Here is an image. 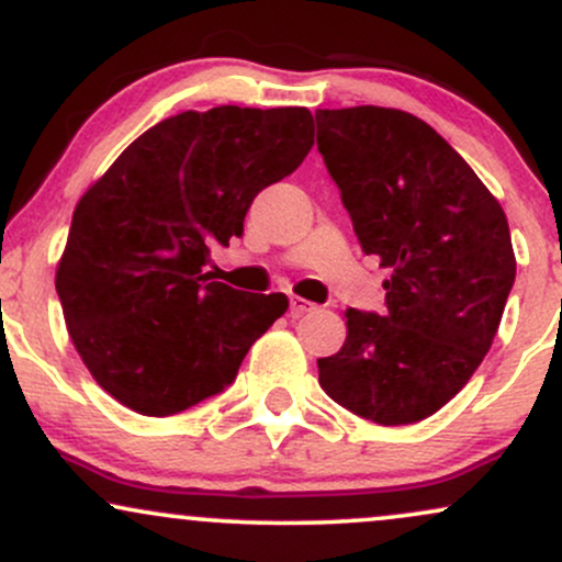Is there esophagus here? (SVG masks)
<instances>
[{
  "mask_svg": "<svg viewBox=\"0 0 562 562\" xmlns=\"http://www.w3.org/2000/svg\"><path fill=\"white\" fill-rule=\"evenodd\" d=\"M314 303L312 301H306V299H299V295H293V299H290V317H303V314L306 312H314Z\"/></svg>",
  "mask_w": 562,
  "mask_h": 562,
  "instance_id": "obj_1",
  "label": "esophagus"
}]
</instances>
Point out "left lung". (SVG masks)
<instances>
[{
    "mask_svg": "<svg viewBox=\"0 0 562 562\" xmlns=\"http://www.w3.org/2000/svg\"><path fill=\"white\" fill-rule=\"evenodd\" d=\"M317 147L367 256L391 269L385 312L348 308L346 344L317 359L333 402L409 425L465 389L515 282L507 216L436 128L396 108L317 111Z\"/></svg>",
    "mask_w": 562,
    "mask_h": 562,
    "instance_id": "left-lung-1",
    "label": "left lung"
}]
</instances>
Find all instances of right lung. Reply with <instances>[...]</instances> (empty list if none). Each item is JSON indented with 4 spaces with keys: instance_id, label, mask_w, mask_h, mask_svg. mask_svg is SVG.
<instances>
[{
    "instance_id": "right-lung-1",
    "label": "right lung",
    "mask_w": 562,
    "mask_h": 562,
    "mask_svg": "<svg viewBox=\"0 0 562 562\" xmlns=\"http://www.w3.org/2000/svg\"><path fill=\"white\" fill-rule=\"evenodd\" d=\"M306 108L184 111L113 160L76 203L55 288L70 340L100 389L147 417L224 391L248 348L288 312L203 272L243 235L263 187L312 150Z\"/></svg>"
}]
</instances>
